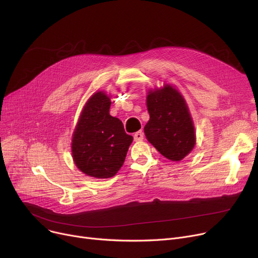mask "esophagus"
Segmentation results:
<instances>
[{
    "label": "esophagus",
    "mask_w": 258,
    "mask_h": 258,
    "mask_svg": "<svg viewBox=\"0 0 258 258\" xmlns=\"http://www.w3.org/2000/svg\"><path fill=\"white\" fill-rule=\"evenodd\" d=\"M143 137H144V134H143L142 131H139L137 133H135V135H134L135 141H141L143 139Z\"/></svg>",
    "instance_id": "obj_1"
}]
</instances>
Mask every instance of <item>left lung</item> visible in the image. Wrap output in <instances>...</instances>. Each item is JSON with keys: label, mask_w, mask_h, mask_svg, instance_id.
<instances>
[{"label": "left lung", "mask_w": 258, "mask_h": 258, "mask_svg": "<svg viewBox=\"0 0 258 258\" xmlns=\"http://www.w3.org/2000/svg\"><path fill=\"white\" fill-rule=\"evenodd\" d=\"M146 105L150 120L144 126L147 140L171 161H180L196 144L194 122L178 90L169 85L148 92Z\"/></svg>", "instance_id": "left-lung-1"}]
</instances>
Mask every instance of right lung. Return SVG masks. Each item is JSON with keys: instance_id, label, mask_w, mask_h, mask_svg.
<instances>
[{"instance_id": "add662e5", "label": "right lung", "mask_w": 258, "mask_h": 258, "mask_svg": "<svg viewBox=\"0 0 258 258\" xmlns=\"http://www.w3.org/2000/svg\"><path fill=\"white\" fill-rule=\"evenodd\" d=\"M111 100L93 94L81 112L72 138V156L79 170L90 177H114L123 165L133 137L121 120L110 115Z\"/></svg>"}]
</instances>
